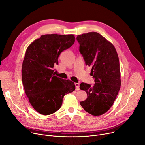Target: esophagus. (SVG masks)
<instances>
[{
	"instance_id": "34e87169",
	"label": "esophagus",
	"mask_w": 145,
	"mask_h": 145,
	"mask_svg": "<svg viewBox=\"0 0 145 145\" xmlns=\"http://www.w3.org/2000/svg\"><path fill=\"white\" fill-rule=\"evenodd\" d=\"M75 86H76V90L79 91V83H74Z\"/></svg>"
}]
</instances>
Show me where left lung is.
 I'll use <instances>...</instances> for the list:
<instances>
[{
	"mask_svg": "<svg viewBox=\"0 0 145 145\" xmlns=\"http://www.w3.org/2000/svg\"><path fill=\"white\" fill-rule=\"evenodd\" d=\"M79 52L86 65L91 68L90 74L95 84H80L87 98L80 103L85 111L93 116H101L112 106L120 89V69L118 54L112 44L96 32L78 35Z\"/></svg>",
	"mask_w": 145,
	"mask_h": 145,
	"instance_id": "8db88e82",
	"label": "left lung"
}]
</instances>
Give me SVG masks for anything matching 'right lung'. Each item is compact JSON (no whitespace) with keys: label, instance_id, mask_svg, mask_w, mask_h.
I'll use <instances>...</instances> for the list:
<instances>
[{"label":"right lung","instance_id":"1","mask_svg":"<svg viewBox=\"0 0 145 145\" xmlns=\"http://www.w3.org/2000/svg\"><path fill=\"white\" fill-rule=\"evenodd\" d=\"M73 34L42 35L28 47L22 66L25 92L34 109L50 115L61 107L63 99L75 90L74 83L55 76L60 53L74 42Z\"/></svg>","mask_w":145,"mask_h":145}]
</instances>
